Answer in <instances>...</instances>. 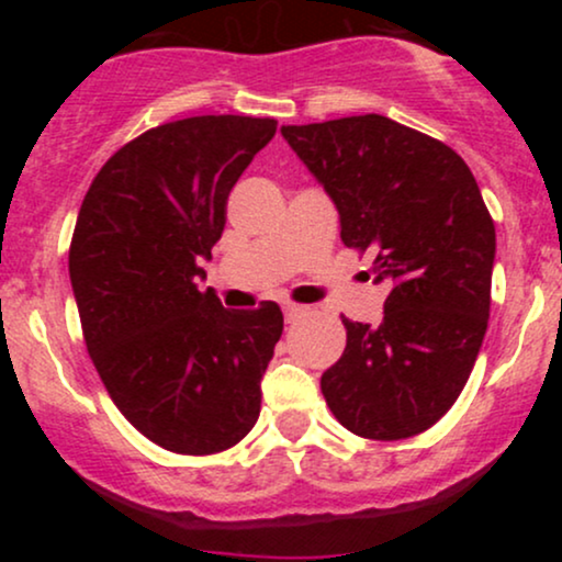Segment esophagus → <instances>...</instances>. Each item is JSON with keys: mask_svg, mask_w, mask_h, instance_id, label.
<instances>
[{"mask_svg": "<svg viewBox=\"0 0 562 562\" xmlns=\"http://www.w3.org/2000/svg\"><path fill=\"white\" fill-rule=\"evenodd\" d=\"M282 312H285V322L290 325V322L303 317V312H306V308L299 306V303H285V306H282Z\"/></svg>", "mask_w": 562, "mask_h": 562, "instance_id": "1", "label": "esophagus"}]
</instances>
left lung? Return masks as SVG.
Instances as JSON below:
<instances>
[{"mask_svg":"<svg viewBox=\"0 0 562 562\" xmlns=\"http://www.w3.org/2000/svg\"><path fill=\"white\" fill-rule=\"evenodd\" d=\"M282 137L333 198L346 248L372 250L375 282L391 285L380 325L344 317L325 402L362 438L423 434L465 389L488 325L496 235L473 171L378 113L282 126Z\"/></svg>","mask_w":562,"mask_h":562,"instance_id":"left-lung-1","label":"left lung"}]
</instances>
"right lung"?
Returning <instances> with one entry per match:
<instances>
[{
  "label": "right lung",
  "mask_w": 562,
  "mask_h": 562,
  "mask_svg": "<svg viewBox=\"0 0 562 562\" xmlns=\"http://www.w3.org/2000/svg\"><path fill=\"white\" fill-rule=\"evenodd\" d=\"M274 132L250 115L150 128L108 158L76 218L68 272L89 357L121 415L177 454L235 447L259 420L280 306L229 312L195 280Z\"/></svg>",
  "instance_id": "add662e5"
}]
</instances>
